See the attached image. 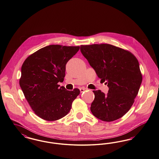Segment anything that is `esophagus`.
Segmentation results:
<instances>
[{"label": "esophagus", "mask_w": 159, "mask_h": 159, "mask_svg": "<svg viewBox=\"0 0 159 159\" xmlns=\"http://www.w3.org/2000/svg\"><path fill=\"white\" fill-rule=\"evenodd\" d=\"M88 90V89H86V88H80V92L81 93H82L83 92L84 90Z\"/></svg>", "instance_id": "esophagus-1"}]
</instances>
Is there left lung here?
Segmentation results:
<instances>
[{
	"label": "left lung",
	"mask_w": 159,
	"mask_h": 159,
	"mask_svg": "<svg viewBox=\"0 0 159 159\" xmlns=\"http://www.w3.org/2000/svg\"><path fill=\"white\" fill-rule=\"evenodd\" d=\"M80 51L101 82L108 84L105 95L93 90L90 111L97 118L111 122L123 116L132 107L142 82L139 63L131 52L108 44L80 45Z\"/></svg>",
	"instance_id": "left-lung-1"
}]
</instances>
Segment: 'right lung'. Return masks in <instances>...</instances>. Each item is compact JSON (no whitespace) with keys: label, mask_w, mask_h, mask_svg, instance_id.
I'll list each match as a JSON object with an SVG mask.
<instances>
[{"label":"right lung","mask_w":159,"mask_h":159,"mask_svg":"<svg viewBox=\"0 0 159 159\" xmlns=\"http://www.w3.org/2000/svg\"><path fill=\"white\" fill-rule=\"evenodd\" d=\"M79 46L50 45L30 55L21 67L19 85L34 113L46 121H56L67 114L80 94L58 83L63 82L66 65Z\"/></svg>","instance_id":"add662e5"}]
</instances>
